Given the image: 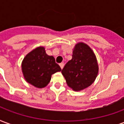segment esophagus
<instances>
[{
	"label": "esophagus",
	"mask_w": 124,
	"mask_h": 124,
	"mask_svg": "<svg viewBox=\"0 0 124 124\" xmlns=\"http://www.w3.org/2000/svg\"><path fill=\"white\" fill-rule=\"evenodd\" d=\"M59 65H60V68H61V69H62V68H64V63H60Z\"/></svg>",
	"instance_id": "obj_1"
}]
</instances>
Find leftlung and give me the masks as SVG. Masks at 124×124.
<instances>
[{"mask_svg": "<svg viewBox=\"0 0 124 124\" xmlns=\"http://www.w3.org/2000/svg\"><path fill=\"white\" fill-rule=\"evenodd\" d=\"M98 64L93 50L86 44L79 42L74 48L72 58L62 70L68 86L74 91L88 88L96 80Z\"/></svg>", "mask_w": 124, "mask_h": 124, "instance_id": "8db88e82", "label": "left lung"}]
</instances>
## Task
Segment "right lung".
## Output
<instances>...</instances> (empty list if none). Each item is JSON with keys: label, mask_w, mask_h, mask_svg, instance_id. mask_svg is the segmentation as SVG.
<instances>
[{"label": "right lung", "mask_w": 124, "mask_h": 124, "mask_svg": "<svg viewBox=\"0 0 124 124\" xmlns=\"http://www.w3.org/2000/svg\"><path fill=\"white\" fill-rule=\"evenodd\" d=\"M22 71L26 81L36 88L46 87L52 75L61 68L52 56L46 53L44 47L39 46L29 52L23 59Z\"/></svg>", "instance_id": "1"}]
</instances>
